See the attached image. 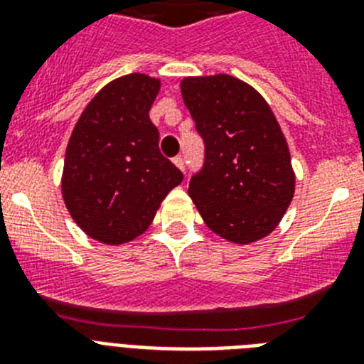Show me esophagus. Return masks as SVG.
I'll return each mask as SVG.
<instances>
[{
	"instance_id": "34e87169",
	"label": "esophagus",
	"mask_w": 364,
	"mask_h": 364,
	"mask_svg": "<svg viewBox=\"0 0 364 364\" xmlns=\"http://www.w3.org/2000/svg\"><path fill=\"white\" fill-rule=\"evenodd\" d=\"M173 162H175V166L178 167L180 171H184V169H186V162H184V156H182V154L175 156V159H173Z\"/></svg>"
}]
</instances>
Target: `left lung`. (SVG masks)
Listing matches in <instances>:
<instances>
[{"label": "left lung", "mask_w": 364, "mask_h": 364, "mask_svg": "<svg viewBox=\"0 0 364 364\" xmlns=\"http://www.w3.org/2000/svg\"><path fill=\"white\" fill-rule=\"evenodd\" d=\"M205 146L189 197L205 226L235 244L264 239L295 193L290 149L277 118L252 85L230 74L180 82Z\"/></svg>", "instance_id": "obj_1"}]
</instances>
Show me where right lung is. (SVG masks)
Masks as SVG:
<instances>
[{
  "mask_svg": "<svg viewBox=\"0 0 364 364\" xmlns=\"http://www.w3.org/2000/svg\"><path fill=\"white\" fill-rule=\"evenodd\" d=\"M160 80L133 73L87 104L65 151L62 195L74 222L98 242H131L149 228L167 193L184 180L159 149L149 109Z\"/></svg>",
  "mask_w": 364,
  "mask_h": 364,
  "instance_id": "add662e5",
  "label": "right lung"
}]
</instances>
